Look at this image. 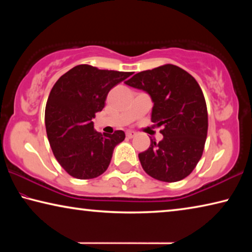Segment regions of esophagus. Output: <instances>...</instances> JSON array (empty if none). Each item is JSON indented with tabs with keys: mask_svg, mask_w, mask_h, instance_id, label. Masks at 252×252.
<instances>
[{
	"mask_svg": "<svg viewBox=\"0 0 252 252\" xmlns=\"http://www.w3.org/2000/svg\"><path fill=\"white\" fill-rule=\"evenodd\" d=\"M136 135V132L135 131H132V130H129V131H126V136L129 139H132L133 138V136H135Z\"/></svg>",
	"mask_w": 252,
	"mask_h": 252,
	"instance_id": "obj_1",
	"label": "esophagus"
}]
</instances>
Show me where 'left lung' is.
<instances>
[{"instance_id": "left-lung-1", "label": "left lung", "mask_w": 252, "mask_h": 252, "mask_svg": "<svg viewBox=\"0 0 252 252\" xmlns=\"http://www.w3.org/2000/svg\"><path fill=\"white\" fill-rule=\"evenodd\" d=\"M126 84L146 91L153 102L151 120L163 139L139 153L144 171L157 180L176 182L189 176L201 159L208 132V111L200 85L173 64L139 72Z\"/></svg>"}]
</instances>
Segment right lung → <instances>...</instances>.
I'll list each match as a JSON object with an SVG mask.
<instances>
[{
    "label": "right lung",
    "instance_id": "right-lung-1",
    "mask_svg": "<svg viewBox=\"0 0 252 252\" xmlns=\"http://www.w3.org/2000/svg\"><path fill=\"white\" fill-rule=\"evenodd\" d=\"M131 74L80 64L53 85L45 106L46 133L55 159L71 177L87 180L108 169L126 134L122 130L101 134L92 119L104 108L111 89Z\"/></svg>",
    "mask_w": 252,
    "mask_h": 252
}]
</instances>
